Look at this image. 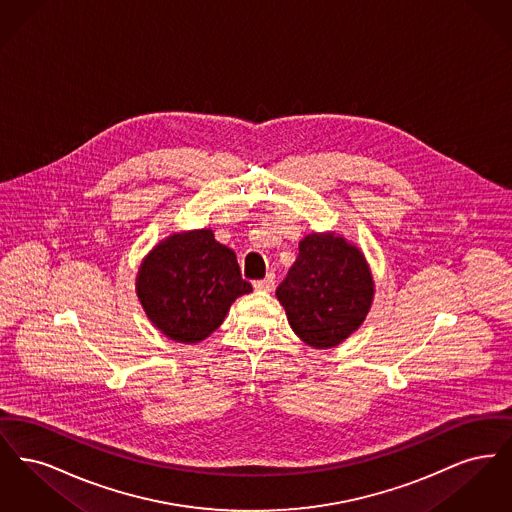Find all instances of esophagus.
<instances>
[{
	"mask_svg": "<svg viewBox=\"0 0 512 512\" xmlns=\"http://www.w3.org/2000/svg\"><path fill=\"white\" fill-rule=\"evenodd\" d=\"M274 282H276V276H274L272 272H268L263 280H257V282H255V290H259V292H272Z\"/></svg>",
	"mask_w": 512,
	"mask_h": 512,
	"instance_id": "esophagus-1",
	"label": "esophagus"
}]
</instances>
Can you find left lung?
<instances>
[{"mask_svg":"<svg viewBox=\"0 0 512 512\" xmlns=\"http://www.w3.org/2000/svg\"><path fill=\"white\" fill-rule=\"evenodd\" d=\"M276 297L293 332L315 349L340 345L363 324L374 282L357 245L332 232L309 234Z\"/></svg>","mask_w":512,"mask_h":512,"instance_id":"left-lung-1","label":"left lung"}]
</instances>
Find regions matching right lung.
<instances>
[{"label": "right lung", "instance_id": "1", "mask_svg": "<svg viewBox=\"0 0 512 512\" xmlns=\"http://www.w3.org/2000/svg\"><path fill=\"white\" fill-rule=\"evenodd\" d=\"M136 292L147 318L167 338L199 343L219 328L240 295L251 292V284L242 278L236 253L203 228L155 245L140 265Z\"/></svg>", "mask_w": 512, "mask_h": 512}]
</instances>
